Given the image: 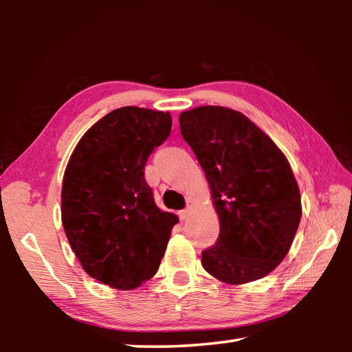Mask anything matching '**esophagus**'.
I'll return each instance as SVG.
<instances>
[{
    "mask_svg": "<svg viewBox=\"0 0 352 352\" xmlns=\"http://www.w3.org/2000/svg\"><path fill=\"white\" fill-rule=\"evenodd\" d=\"M188 216H189V208H184V210L178 212V217H180V220H186Z\"/></svg>",
    "mask_w": 352,
    "mask_h": 352,
    "instance_id": "obj_1",
    "label": "esophagus"
}]
</instances>
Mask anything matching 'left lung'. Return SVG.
<instances>
[{
	"label": "left lung",
	"instance_id": "obj_1",
	"mask_svg": "<svg viewBox=\"0 0 352 352\" xmlns=\"http://www.w3.org/2000/svg\"><path fill=\"white\" fill-rule=\"evenodd\" d=\"M180 130L219 214L217 242L201 252L204 269L228 284L269 275L289 253L301 220L287 158L247 116L225 107L183 111Z\"/></svg>",
	"mask_w": 352,
	"mask_h": 352
}]
</instances>
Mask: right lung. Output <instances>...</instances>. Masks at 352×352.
I'll return each instance as SVG.
<instances>
[{
  "label": "right lung",
  "mask_w": 352,
  "mask_h": 352,
  "mask_svg": "<svg viewBox=\"0 0 352 352\" xmlns=\"http://www.w3.org/2000/svg\"><path fill=\"white\" fill-rule=\"evenodd\" d=\"M169 113L121 107L77 142L62 184V223L88 275L113 289L157 273L178 222L155 205L144 166L170 135Z\"/></svg>",
  "instance_id": "right-lung-1"
}]
</instances>
